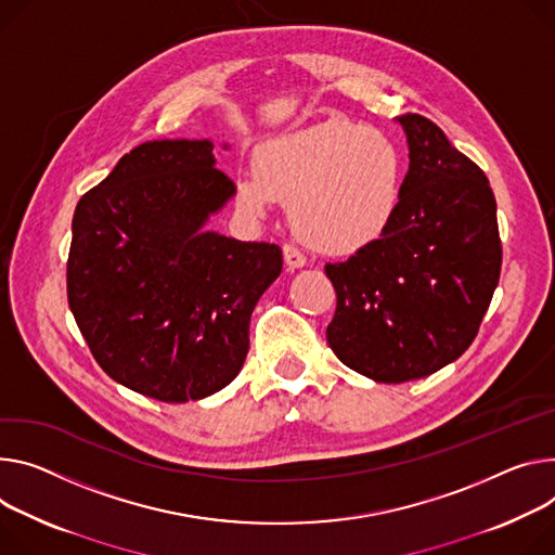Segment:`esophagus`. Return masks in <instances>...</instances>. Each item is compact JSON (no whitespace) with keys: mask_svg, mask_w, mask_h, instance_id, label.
Returning a JSON list of instances; mask_svg holds the SVG:
<instances>
[{"mask_svg":"<svg viewBox=\"0 0 555 555\" xmlns=\"http://www.w3.org/2000/svg\"><path fill=\"white\" fill-rule=\"evenodd\" d=\"M283 257H285L287 268H292V270H296V268H304V266L308 263V259H306L304 251L296 249V247H294V245H289V243H285V245H283Z\"/></svg>","mask_w":555,"mask_h":555,"instance_id":"obj_1","label":"esophagus"}]
</instances>
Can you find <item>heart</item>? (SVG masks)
<instances>
[{"instance_id": "obj_1", "label": "heart", "mask_w": 555, "mask_h": 555, "mask_svg": "<svg viewBox=\"0 0 555 555\" xmlns=\"http://www.w3.org/2000/svg\"><path fill=\"white\" fill-rule=\"evenodd\" d=\"M405 183V159L380 130L325 119L266 141L257 170L236 179V204L251 217L289 201L296 232L330 255H349L391 225Z\"/></svg>"}]
</instances>
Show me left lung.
<instances>
[{
    "label": "left lung",
    "mask_w": 555,
    "mask_h": 555,
    "mask_svg": "<svg viewBox=\"0 0 555 555\" xmlns=\"http://www.w3.org/2000/svg\"><path fill=\"white\" fill-rule=\"evenodd\" d=\"M410 147L387 232L327 263L336 312L327 343L376 383H405L456 361L478 334L500 279L495 198L485 172L421 115L396 117Z\"/></svg>",
    "instance_id": "8db88e82"
}]
</instances>
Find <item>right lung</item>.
I'll return each mask as SVG.
<instances>
[{"mask_svg": "<svg viewBox=\"0 0 555 555\" xmlns=\"http://www.w3.org/2000/svg\"><path fill=\"white\" fill-rule=\"evenodd\" d=\"M234 194L212 139H164L130 150L79 198L68 306L113 380L188 402L241 372L249 317L283 255L206 228Z\"/></svg>", "mask_w": 555, "mask_h": 555, "instance_id": "1", "label": "right lung"}]
</instances>
